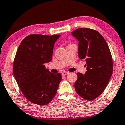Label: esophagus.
<instances>
[{"label":"esophagus","instance_id":"obj_1","mask_svg":"<svg viewBox=\"0 0 125 125\" xmlns=\"http://www.w3.org/2000/svg\"><path fill=\"white\" fill-rule=\"evenodd\" d=\"M61 74H62V75L63 76H65V75H66L69 74V73L68 72H62Z\"/></svg>","mask_w":125,"mask_h":125}]
</instances>
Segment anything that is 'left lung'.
I'll list each match as a JSON object with an SVG mask.
<instances>
[{"label":"left lung","mask_w":125,"mask_h":125,"mask_svg":"<svg viewBox=\"0 0 125 125\" xmlns=\"http://www.w3.org/2000/svg\"><path fill=\"white\" fill-rule=\"evenodd\" d=\"M78 41V56L85 59L87 72L78 73L74 84L78 95L92 101L100 95L107 87L112 74L113 61L107 42L97 31L80 28L72 32Z\"/></svg>","instance_id":"left-lung-1"}]
</instances>
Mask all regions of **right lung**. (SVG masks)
<instances>
[{
  "instance_id": "add662e5",
  "label": "right lung",
  "mask_w": 125,
  "mask_h": 125,
  "mask_svg": "<svg viewBox=\"0 0 125 125\" xmlns=\"http://www.w3.org/2000/svg\"><path fill=\"white\" fill-rule=\"evenodd\" d=\"M60 34H31L24 38L17 50L13 74L19 88L28 101L45 105L56 95L61 75L46 69L50 62L53 50Z\"/></svg>"
}]
</instances>
